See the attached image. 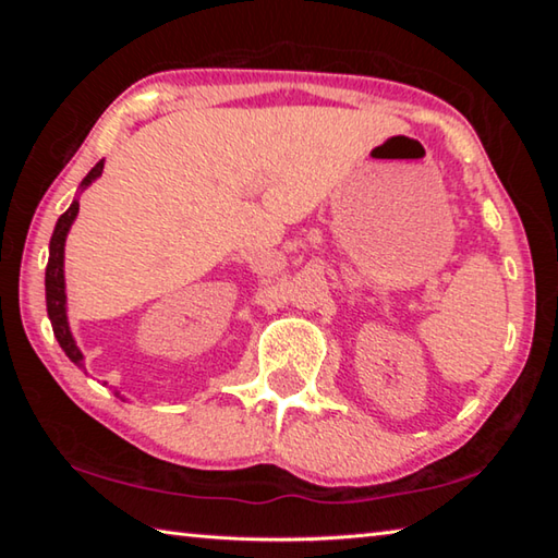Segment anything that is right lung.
<instances>
[{
  "instance_id": "1",
  "label": "right lung",
  "mask_w": 558,
  "mask_h": 558,
  "mask_svg": "<svg viewBox=\"0 0 558 558\" xmlns=\"http://www.w3.org/2000/svg\"><path fill=\"white\" fill-rule=\"evenodd\" d=\"M100 174H102V159L90 169L86 177H83L81 189H88ZM75 216H78V199H73V204L65 209V214H61V219L56 221V229H53L51 243H49V266H46V310H49L53 335H56V339H59V344L65 352V356H69L75 366L86 369V366H83V352L75 347V339H73L71 327H69V315H65L63 248H65V235H69Z\"/></svg>"
}]
</instances>
